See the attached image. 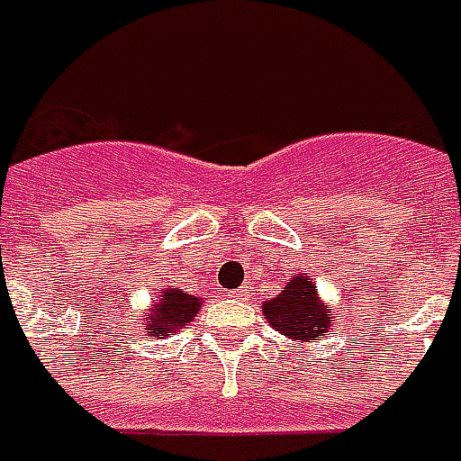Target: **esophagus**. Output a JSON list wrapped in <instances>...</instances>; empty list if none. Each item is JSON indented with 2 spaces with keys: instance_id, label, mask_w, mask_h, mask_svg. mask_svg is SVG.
I'll use <instances>...</instances> for the list:
<instances>
[{
  "instance_id": "obj_1",
  "label": "esophagus",
  "mask_w": 461,
  "mask_h": 461,
  "mask_svg": "<svg viewBox=\"0 0 461 461\" xmlns=\"http://www.w3.org/2000/svg\"><path fill=\"white\" fill-rule=\"evenodd\" d=\"M249 295H251L249 285H240V288H234V291H231V298H249Z\"/></svg>"
}]
</instances>
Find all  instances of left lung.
<instances>
[{"instance_id": "left-lung-1", "label": "left lung", "mask_w": 461, "mask_h": 461, "mask_svg": "<svg viewBox=\"0 0 461 461\" xmlns=\"http://www.w3.org/2000/svg\"><path fill=\"white\" fill-rule=\"evenodd\" d=\"M261 310L266 322L291 342L308 344L335 327L332 308L320 298L315 281L308 274L293 276L276 298L261 303Z\"/></svg>"}]
</instances>
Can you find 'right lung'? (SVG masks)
<instances>
[{
    "label": "right lung",
    "instance_id": "right-lung-1",
    "mask_svg": "<svg viewBox=\"0 0 461 461\" xmlns=\"http://www.w3.org/2000/svg\"><path fill=\"white\" fill-rule=\"evenodd\" d=\"M200 308H203L200 295H190L183 288L168 285V288H163L158 298L153 295L151 305L144 312L141 330H146V337L161 339V337H168L170 332L185 330V325L195 320Z\"/></svg>",
    "mask_w": 461,
    "mask_h": 461
}]
</instances>
